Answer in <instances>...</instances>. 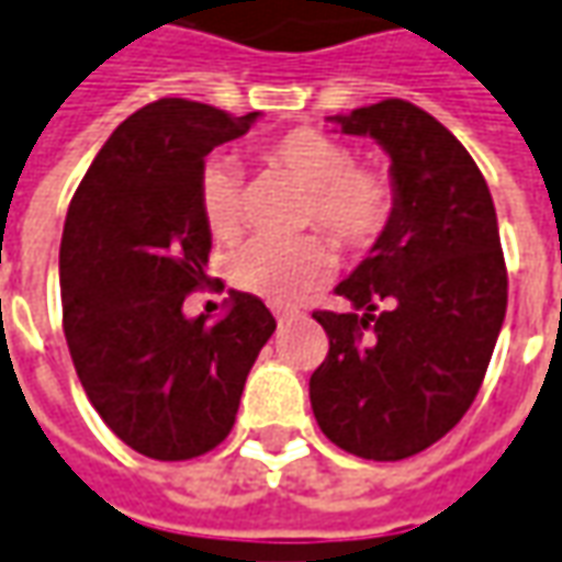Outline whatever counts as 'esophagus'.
I'll list each match as a JSON object with an SVG mask.
<instances>
[{"label":"esophagus","mask_w":562,"mask_h":562,"mask_svg":"<svg viewBox=\"0 0 562 562\" xmlns=\"http://www.w3.org/2000/svg\"><path fill=\"white\" fill-rule=\"evenodd\" d=\"M272 315H274V322H278V325H284V322H290V318H296L300 312H296V308L278 306V308H272Z\"/></svg>","instance_id":"34e87169"}]
</instances>
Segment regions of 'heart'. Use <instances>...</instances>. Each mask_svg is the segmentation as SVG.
I'll list each match as a JSON object with an SVG mask.
<instances>
[{
    "instance_id": "heart-1",
    "label": "heart",
    "mask_w": 562,
    "mask_h": 562,
    "mask_svg": "<svg viewBox=\"0 0 562 562\" xmlns=\"http://www.w3.org/2000/svg\"><path fill=\"white\" fill-rule=\"evenodd\" d=\"M266 164L306 191L303 228H322L337 247L364 250L393 220L395 184L378 167H356L340 138L318 130H290L262 150ZM203 225L216 240L240 232V169L228 157H213L198 182ZM330 272V254L318 237L269 240L256 237L228 259V278L250 296L288 306L306 296Z\"/></svg>"
}]
</instances>
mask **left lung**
<instances>
[{
	"label": "left lung",
	"instance_id": "1",
	"mask_svg": "<svg viewBox=\"0 0 562 562\" xmlns=\"http://www.w3.org/2000/svg\"><path fill=\"white\" fill-rule=\"evenodd\" d=\"M330 123L386 150L395 210L337 284L352 312H315L330 349L308 398L334 446L402 461L439 442L483 386L507 312L498 216L464 145L412 101L386 98Z\"/></svg>",
	"mask_w": 562,
	"mask_h": 562
}]
</instances>
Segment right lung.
Wrapping results in <instances>:
<instances>
[{
    "label": "right lung",
    "instance_id": "add662e5",
    "mask_svg": "<svg viewBox=\"0 0 562 562\" xmlns=\"http://www.w3.org/2000/svg\"><path fill=\"white\" fill-rule=\"evenodd\" d=\"M259 114L160 98L126 116L98 150L61 237L64 337L92 408L154 461H188L235 427L259 349L274 334L259 296L232 290L216 325L184 318L206 284L203 157Z\"/></svg>",
    "mask_w": 562,
    "mask_h": 562
}]
</instances>
